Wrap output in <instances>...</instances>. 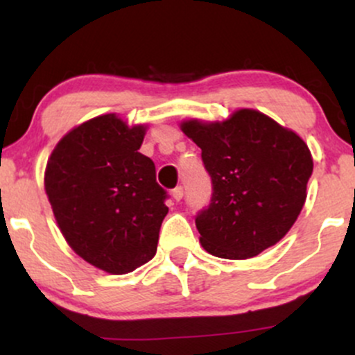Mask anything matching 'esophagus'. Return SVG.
I'll list each match as a JSON object with an SVG mask.
<instances>
[{
    "mask_svg": "<svg viewBox=\"0 0 355 355\" xmlns=\"http://www.w3.org/2000/svg\"><path fill=\"white\" fill-rule=\"evenodd\" d=\"M172 197H173V200H177V202L182 200V198H183V187L182 185L172 190Z\"/></svg>",
    "mask_w": 355,
    "mask_h": 355,
    "instance_id": "esophagus-1",
    "label": "esophagus"
}]
</instances>
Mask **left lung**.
<instances>
[{
	"instance_id": "8db88e82",
	"label": "left lung",
	"mask_w": 355,
	"mask_h": 355,
	"mask_svg": "<svg viewBox=\"0 0 355 355\" xmlns=\"http://www.w3.org/2000/svg\"><path fill=\"white\" fill-rule=\"evenodd\" d=\"M182 132L202 148L211 178L209 207L195 217L202 247L242 260L284 239L302 210L313 170L302 138L248 108L225 121H183Z\"/></svg>"
}]
</instances>
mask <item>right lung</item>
<instances>
[{
    "label": "right lung",
    "instance_id": "right-lung-1",
    "mask_svg": "<svg viewBox=\"0 0 355 355\" xmlns=\"http://www.w3.org/2000/svg\"><path fill=\"white\" fill-rule=\"evenodd\" d=\"M145 126L115 113L68 132L48 158L44 190L68 245L108 274H128L157 252L168 214L155 164L141 155Z\"/></svg>",
    "mask_w": 355,
    "mask_h": 355
}]
</instances>
